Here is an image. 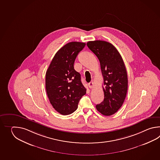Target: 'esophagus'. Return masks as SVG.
Instances as JSON below:
<instances>
[{
	"label": "esophagus",
	"instance_id": "esophagus-1",
	"mask_svg": "<svg viewBox=\"0 0 160 160\" xmlns=\"http://www.w3.org/2000/svg\"><path fill=\"white\" fill-rule=\"evenodd\" d=\"M88 86L89 88H92L94 87V82H93V81H91L90 83H88Z\"/></svg>",
	"mask_w": 160,
	"mask_h": 160
}]
</instances>
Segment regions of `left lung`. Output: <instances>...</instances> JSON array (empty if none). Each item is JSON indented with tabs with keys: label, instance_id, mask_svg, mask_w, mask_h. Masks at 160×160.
I'll use <instances>...</instances> for the list:
<instances>
[{
	"label": "left lung",
	"instance_id": "8db88e82",
	"mask_svg": "<svg viewBox=\"0 0 160 160\" xmlns=\"http://www.w3.org/2000/svg\"><path fill=\"white\" fill-rule=\"evenodd\" d=\"M89 49L100 62L103 77L104 100L96 105L102 114L112 116L122 105L128 91V75L122 58L112 44L103 41H89Z\"/></svg>",
	"mask_w": 160,
	"mask_h": 160
}]
</instances>
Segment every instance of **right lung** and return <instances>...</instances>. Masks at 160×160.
Wrapping results in <instances>:
<instances>
[{"label":"right lung","instance_id":"obj_1","mask_svg":"<svg viewBox=\"0 0 160 160\" xmlns=\"http://www.w3.org/2000/svg\"><path fill=\"white\" fill-rule=\"evenodd\" d=\"M85 45L78 42L65 44L57 52L46 72L48 98L55 110L62 115L74 112L79 100L86 93L81 74L74 68L76 57Z\"/></svg>","mask_w":160,"mask_h":160}]
</instances>
